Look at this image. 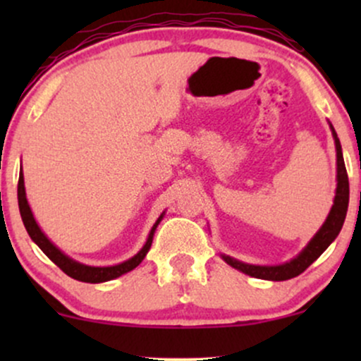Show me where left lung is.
I'll use <instances>...</instances> for the list:
<instances>
[{"label": "left lung", "mask_w": 361, "mask_h": 361, "mask_svg": "<svg viewBox=\"0 0 361 361\" xmlns=\"http://www.w3.org/2000/svg\"><path fill=\"white\" fill-rule=\"evenodd\" d=\"M331 132H333L334 146H336V195H334L333 207H331L329 214H327L324 224L321 229L314 234V238L307 243V246L302 250L295 258H292L287 263L273 264V267H263V264H250L243 263V261L231 258L227 255H221L222 259L227 264L235 268V270L246 273V275L255 276V279L261 280H271V281H283L290 280L293 276H299L302 271H305L310 264L316 261L319 256L327 250L331 243L338 238L339 231H341L343 224H345L346 212H348V202H350V183H348V175L345 168V159H343L341 142H339L336 130L331 126Z\"/></svg>", "instance_id": "8db88e82"}]
</instances>
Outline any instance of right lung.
Returning <instances> with one entry per match:
<instances>
[{
	"mask_svg": "<svg viewBox=\"0 0 361 361\" xmlns=\"http://www.w3.org/2000/svg\"><path fill=\"white\" fill-rule=\"evenodd\" d=\"M18 207H20V215H22V221L25 229H27L28 235L32 238L37 246L42 250L45 255L49 256V259H52L57 267L61 268L66 275H69L74 280H80V281H86V283H102V281H109L114 279H118L122 276L123 273H128L134 270L135 267H139L140 261L146 258L147 251L151 250V244H152V238H154L156 233V227L159 226V222L163 221L164 212L157 217V221L152 226L151 233L147 235V241L140 247V251L137 255H134L132 258H128L123 263L114 264V267H90V264H82L80 261L69 258L66 252H62L59 247L54 244L51 239L47 238L42 233V229L39 227L37 224L34 214H32L30 205H28L27 200V193H25V181H23V171L20 169V178H18Z\"/></svg>",
	"mask_w": 361,
	"mask_h": 361,
	"instance_id": "obj_1",
	"label": "right lung"
}]
</instances>
